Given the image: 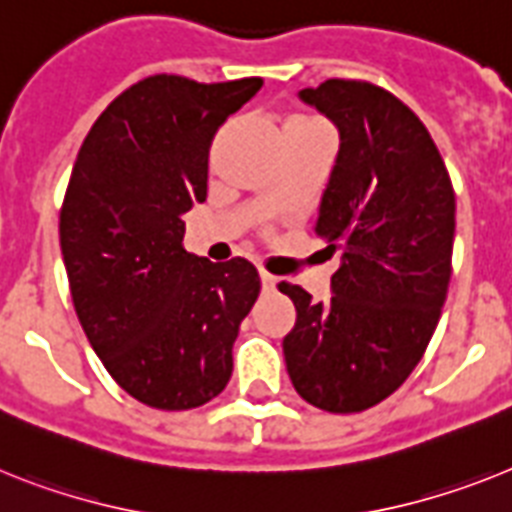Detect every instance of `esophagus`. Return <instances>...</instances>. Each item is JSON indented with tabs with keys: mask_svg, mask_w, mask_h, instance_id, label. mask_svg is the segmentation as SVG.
I'll return each mask as SVG.
<instances>
[{
	"mask_svg": "<svg viewBox=\"0 0 512 512\" xmlns=\"http://www.w3.org/2000/svg\"><path fill=\"white\" fill-rule=\"evenodd\" d=\"M260 283H263V291H265V294H270V291H276L278 278H276V276H270L268 270H263V273H260Z\"/></svg>",
	"mask_w": 512,
	"mask_h": 512,
	"instance_id": "34e87169",
	"label": "esophagus"
}]
</instances>
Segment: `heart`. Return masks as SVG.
<instances>
[{"instance_id": "obj_1", "label": "heart", "mask_w": 512, "mask_h": 512, "mask_svg": "<svg viewBox=\"0 0 512 512\" xmlns=\"http://www.w3.org/2000/svg\"><path fill=\"white\" fill-rule=\"evenodd\" d=\"M312 127H322V124L312 122V119H289L286 127H283V135L286 132H296V130H312Z\"/></svg>"}]
</instances>
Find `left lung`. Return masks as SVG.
Masks as SVG:
<instances>
[{"mask_svg": "<svg viewBox=\"0 0 512 512\" xmlns=\"http://www.w3.org/2000/svg\"><path fill=\"white\" fill-rule=\"evenodd\" d=\"M302 98L341 132L315 234L341 252L330 302L289 281L283 338L296 393L328 414H359L401 388L427 351L453 270L455 192L414 111L367 80H325Z\"/></svg>", "mask_w": 512, "mask_h": 512, "instance_id": "1", "label": "left lung"}]
</instances>
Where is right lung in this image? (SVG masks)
<instances>
[{"instance_id":"add662e5","label":"right lung","mask_w":512,"mask_h":512,"mask_svg":"<svg viewBox=\"0 0 512 512\" xmlns=\"http://www.w3.org/2000/svg\"><path fill=\"white\" fill-rule=\"evenodd\" d=\"M260 88L263 77H143L106 106L72 166L59 242L77 320L119 388L150 409H197L226 388L260 296L244 257L210 263L182 244V213L208 195L210 143Z\"/></svg>"}]
</instances>
